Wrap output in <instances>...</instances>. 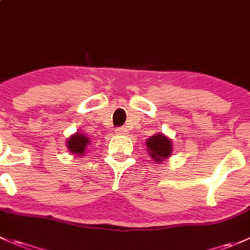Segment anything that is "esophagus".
<instances>
[{"label":"esophagus","instance_id":"1","mask_svg":"<svg viewBox=\"0 0 250 250\" xmlns=\"http://www.w3.org/2000/svg\"><path fill=\"white\" fill-rule=\"evenodd\" d=\"M115 132H116V134H118V135H125V134H127V130H125V128L123 127H117L116 129H115Z\"/></svg>","mask_w":250,"mask_h":250}]
</instances>
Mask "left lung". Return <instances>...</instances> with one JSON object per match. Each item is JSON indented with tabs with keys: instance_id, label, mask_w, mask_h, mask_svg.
Masks as SVG:
<instances>
[{
	"instance_id": "left-lung-1",
	"label": "left lung",
	"mask_w": 250,
	"mask_h": 250,
	"mask_svg": "<svg viewBox=\"0 0 250 250\" xmlns=\"http://www.w3.org/2000/svg\"><path fill=\"white\" fill-rule=\"evenodd\" d=\"M146 144L148 147L149 154L156 162H163L164 159H167L172 151L171 141L163 134L153 135L147 140Z\"/></svg>"
}]
</instances>
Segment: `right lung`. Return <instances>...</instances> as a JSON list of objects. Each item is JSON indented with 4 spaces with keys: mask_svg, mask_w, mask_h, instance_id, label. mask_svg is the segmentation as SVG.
Segmentation results:
<instances>
[{
    "mask_svg": "<svg viewBox=\"0 0 250 250\" xmlns=\"http://www.w3.org/2000/svg\"><path fill=\"white\" fill-rule=\"evenodd\" d=\"M68 149H69L72 153L81 156L85 152V148L90 145V139L87 136H85L83 134L77 133L73 136H70L67 141Z\"/></svg>",
    "mask_w": 250,
    "mask_h": 250,
    "instance_id": "add662e5",
    "label": "right lung"
}]
</instances>
